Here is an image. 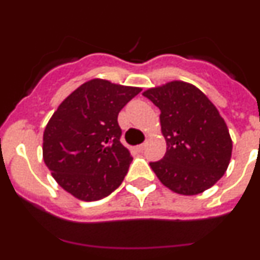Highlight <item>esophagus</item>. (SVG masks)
<instances>
[{"label": "esophagus", "mask_w": 260, "mask_h": 260, "mask_svg": "<svg viewBox=\"0 0 260 260\" xmlns=\"http://www.w3.org/2000/svg\"><path fill=\"white\" fill-rule=\"evenodd\" d=\"M145 148H146V143H142V145L137 146L138 152H143V151H145Z\"/></svg>", "instance_id": "34e87169"}]
</instances>
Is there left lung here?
I'll return each mask as SVG.
<instances>
[{
    "label": "left lung",
    "instance_id": "1",
    "mask_svg": "<svg viewBox=\"0 0 260 260\" xmlns=\"http://www.w3.org/2000/svg\"><path fill=\"white\" fill-rule=\"evenodd\" d=\"M159 109L167 149L149 162L159 181L181 195H196L222 177L232 157V138L208 96L191 84L171 81L143 93Z\"/></svg>",
    "mask_w": 260,
    "mask_h": 260
}]
</instances>
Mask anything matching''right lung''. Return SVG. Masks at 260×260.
Instances as JSON below:
<instances>
[{"mask_svg": "<svg viewBox=\"0 0 260 260\" xmlns=\"http://www.w3.org/2000/svg\"><path fill=\"white\" fill-rule=\"evenodd\" d=\"M140 91L93 79L60 104L44 132L43 157L65 191L96 201L122 183L133 158L120 143L118 113Z\"/></svg>", "mask_w": 260, "mask_h": 260, "instance_id": "obj_1", "label": "right lung"}]
</instances>
